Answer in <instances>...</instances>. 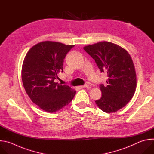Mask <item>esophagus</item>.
Returning a JSON list of instances; mask_svg holds the SVG:
<instances>
[{"instance_id": "obj_1", "label": "esophagus", "mask_w": 154, "mask_h": 154, "mask_svg": "<svg viewBox=\"0 0 154 154\" xmlns=\"http://www.w3.org/2000/svg\"><path fill=\"white\" fill-rule=\"evenodd\" d=\"M88 85H81V86H79V88H86L87 87Z\"/></svg>"}]
</instances>
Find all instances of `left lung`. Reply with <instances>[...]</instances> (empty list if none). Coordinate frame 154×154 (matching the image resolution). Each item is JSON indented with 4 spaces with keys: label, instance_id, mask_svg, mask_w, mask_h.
I'll return each instance as SVG.
<instances>
[{
    "label": "left lung",
    "instance_id": "left-lung-1",
    "mask_svg": "<svg viewBox=\"0 0 154 154\" xmlns=\"http://www.w3.org/2000/svg\"><path fill=\"white\" fill-rule=\"evenodd\" d=\"M101 72L107 74V86L101 84V98L95 101L106 113H113L124 107L132 98L137 86V76L129 53L119 45L107 41L84 47Z\"/></svg>",
    "mask_w": 154,
    "mask_h": 154
}]
</instances>
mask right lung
<instances>
[{"instance_id":"right-lung-1","label":"right lung","mask_w":154,"mask_h":154,"mask_svg":"<svg viewBox=\"0 0 154 154\" xmlns=\"http://www.w3.org/2000/svg\"><path fill=\"white\" fill-rule=\"evenodd\" d=\"M75 45L43 41L29 49L22 67V79L27 95L45 112L53 113L68 105L76 91L54 81L63 72L64 59Z\"/></svg>"}]
</instances>
